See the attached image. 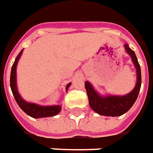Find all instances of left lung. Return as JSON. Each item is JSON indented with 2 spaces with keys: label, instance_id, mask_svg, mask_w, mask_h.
<instances>
[{
  "label": "left lung",
  "instance_id": "8db88e82",
  "mask_svg": "<svg viewBox=\"0 0 153 153\" xmlns=\"http://www.w3.org/2000/svg\"><path fill=\"white\" fill-rule=\"evenodd\" d=\"M125 50L131 56V61L137 70V83L134 89L125 96H101L99 95L89 82H85V88L87 91L89 105L97 113L106 117H118L126 113L136 102L142 85L141 68L137 58L133 51L125 44Z\"/></svg>",
  "mask_w": 153,
  "mask_h": 153
}]
</instances>
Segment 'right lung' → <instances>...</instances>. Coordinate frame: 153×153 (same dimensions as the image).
I'll use <instances>...</instances> for the list:
<instances>
[{
	"label": "right lung",
	"mask_w": 153,
	"mask_h": 153,
	"mask_svg": "<svg viewBox=\"0 0 153 153\" xmlns=\"http://www.w3.org/2000/svg\"><path fill=\"white\" fill-rule=\"evenodd\" d=\"M22 51H23V49L20 51L18 56H16L13 63V66L11 67V71H10V89L12 91V94L14 96L16 102H17L18 106L21 107V109L24 112H26L28 116H30L33 118H42V117H49L56 116L61 111V109H62L61 106L56 105V106H46H46H41L36 103L27 102L19 94L17 86H16V66H17L19 59L22 54ZM70 86L71 83H68L66 85V91Z\"/></svg>",
	"instance_id": "right-lung-1"
}]
</instances>
